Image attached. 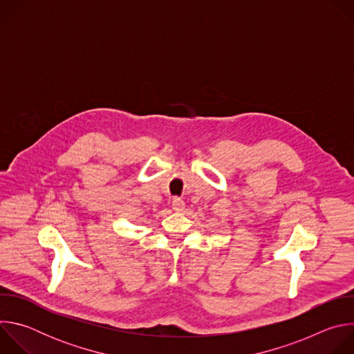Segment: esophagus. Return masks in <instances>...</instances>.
I'll use <instances>...</instances> for the list:
<instances>
[{
    "label": "esophagus",
    "mask_w": 354,
    "mask_h": 354,
    "mask_svg": "<svg viewBox=\"0 0 354 354\" xmlns=\"http://www.w3.org/2000/svg\"><path fill=\"white\" fill-rule=\"evenodd\" d=\"M172 209L175 212H182L185 209V201L180 198V197H175L172 200Z\"/></svg>",
    "instance_id": "obj_1"
}]
</instances>
